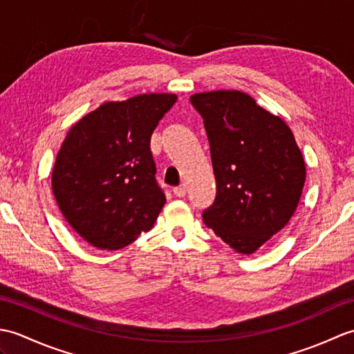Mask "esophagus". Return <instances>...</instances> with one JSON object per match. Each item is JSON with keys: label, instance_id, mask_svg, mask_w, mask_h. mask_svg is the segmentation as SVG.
Returning <instances> with one entry per match:
<instances>
[{"label": "esophagus", "instance_id": "34e87169", "mask_svg": "<svg viewBox=\"0 0 354 354\" xmlns=\"http://www.w3.org/2000/svg\"><path fill=\"white\" fill-rule=\"evenodd\" d=\"M173 193H175L176 198H184L185 193H187L185 184H181L179 187H175V189H173Z\"/></svg>", "mask_w": 354, "mask_h": 354}]
</instances>
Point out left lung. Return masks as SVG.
<instances>
[{
  "mask_svg": "<svg viewBox=\"0 0 354 354\" xmlns=\"http://www.w3.org/2000/svg\"><path fill=\"white\" fill-rule=\"evenodd\" d=\"M204 120L216 178V198L202 217L225 243L252 254L277 234L301 198L306 165L281 118L240 91L190 97Z\"/></svg>",
  "mask_w": 354,
  "mask_h": 354,
  "instance_id": "1",
  "label": "left lung"
}]
</instances>
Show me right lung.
I'll list each match as a JSON object with an SVG mask.
<instances>
[{"label": "right lung", "instance_id": "right-lung-1", "mask_svg": "<svg viewBox=\"0 0 354 354\" xmlns=\"http://www.w3.org/2000/svg\"><path fill=\"white\" fill-rule=\"evenodd\" d=\"M175 94L104 103L66 133L53 169V193L77 234L120 250L153 227L165 204L150 137Z\"/></svg>", "mask_w": 354, "mask_h": 354}]
</instances>
